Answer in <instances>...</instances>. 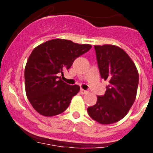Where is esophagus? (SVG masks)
Wrapping results in <instances>:
<instances>
[{
    "instance_id": "1",
    "label": "esophagus",
    "mask_w": 153,
    "mask_h": 153,
    "mask_svg": "<svg viewBox=\"0 0 153 153\" xmlns=\"http://www.w3.org/2000/svg\"><path fill=\"white\" fill-rule=\"evenodd\" d=\"M79 93H80L81 94H86V93H87V91L85 90H83V89H80V90H79Z\"/></svg>"
}]
</instances>
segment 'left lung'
I'll return each mask as SVG.
<instances>
[{"label": "left lung", "mask_w": 153, "mask_h": 153, "mask_svg": "<svg viewBox=\"0 0 153 153\" xmlns=\"http://www.w3.org/2000/svg\"><path fill=\"white\" fill-rule=\"evenodd\" d=\"M101 78L107 80L105 94L87 109L90 117L101 124H111L123 118L136 97L139 74L129 55L113 45L94 46Z\"/></svg>", "instance_id": "obj_1"}]
</instances>
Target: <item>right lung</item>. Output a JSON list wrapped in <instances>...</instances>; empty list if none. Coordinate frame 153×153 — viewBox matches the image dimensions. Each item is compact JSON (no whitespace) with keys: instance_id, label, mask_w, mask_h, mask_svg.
<instances>
[{"instance_id":"right-lung-1","label":"right lung","mask_w":153,"mask_h":153,"mask_svg":"<svg viewBox=\"0 0 153 153\" xmlns=\"http://www.w3.org/2000/svg\"><path fill=\"white\" fill-rule=\"evenodd\" d=\"M92 47L63 39L48 40L36 47L28 58L25 70V90L34 109L45 117L64 112L73 97L79 91L60 79L64 70L71 67L76 58ZM61 75V76H62Z\"/></svg>"}]
</instances>
